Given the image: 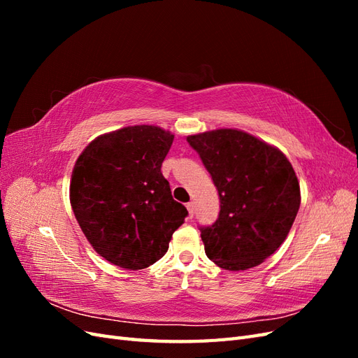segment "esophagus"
Returning <instances> with one entry per match:
<instances>
[{"mask_svg": "<svg viewBox=\"0 0 358 358\" xmlns=\"http://www.w3.org/2000/svg\"><path fill=\"white\" fill-rule=\"evenodd\" d=\"M187 209H188V216L192 220L194 213H196V204H194V201H189L187 203Z\"/></svg>", "mask_w": 358, "mask_h": 358, "instance_id": "34e87169", "label": "esophagus"}]
</instances>
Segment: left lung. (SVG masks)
I'll list each match as a JSON object with an SVG mask.
<instances>
[{
  "instance_id": "obj_1",
  "label": "left lung",
  "mask_w": 358,
  "mask_h": 358,
  "mask_svg": "<svg viewBox=\"0 0 358 358\" xmlns=\"http://www.w3.org/2000/svg\"><path fill=\"white\" fill-rule=\"evenodd\" d=\"M187 140L220 194L218 220L200 229L206 255L233 272L262 264L284 243L300 208L291 162L241 129H213Z\"/></svg>"
}]
</instances>
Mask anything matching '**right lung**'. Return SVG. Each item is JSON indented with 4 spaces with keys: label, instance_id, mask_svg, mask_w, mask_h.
<instances>
[{
    "label": "right lung",
    "instance_id": "obj_1",
    "mask_svg": "<svg viewBox=\"0 0 358 358\" xmlns=\"http://www.w3.org/2000/svg\"><path fill=\"white\" fill-rule=\"evenodd\" d=\"M173 138L155 125L125 127L92 140L76 161L74 216L95 251L117 267L157 263L188 215L161 173Z\"/></svg>",
    "mask_w": 358,
    "mask_h": 358
}]
</instances>
